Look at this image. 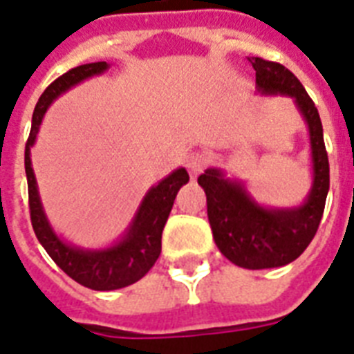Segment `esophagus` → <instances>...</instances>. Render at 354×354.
Listing matches in <instances>:
<instances>
[{
    "label": "esophagus",
    "mask_w": 354,
    "mask_h": 354,
    "mask_svg": "<svg viewBox=\"0 0 354 354\" xmlns=\"http://www.w3.org/2000/svg\"><path fill=\"white\" fill-rule=\"evenodd\" d=\"M207 163H209V156L205 154V152H202V150L191 152V154L187 156V161H185V165H187L191 176H198L200 172L207 167Z\"/></svg>",
    "instance_id": "1"
}]
</instances>
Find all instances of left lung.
<instances>
[{
	"mask_svg": "<svg viewBox=\"0 0 354 354\" xmlns=\"http://www.w3.org/2000/svg\"><path fill=\"white\" fill-rule=\"evenodd\" d=\"M255 69V84L263 95H288L305 118L313 150V187L299 207L272 209L259 205L241 182L224 176L221 169H207L198 183L207 196V218L222 255L248 270L277 268L296 261L318 232L329 193V158L324 128L297 77L283 64L248 58Z\"/></svg>",
	"mask_w": 354,
	"mask_h": 354,
	"instance_id": "1",
	"label": "left lung"
}]
</instances>
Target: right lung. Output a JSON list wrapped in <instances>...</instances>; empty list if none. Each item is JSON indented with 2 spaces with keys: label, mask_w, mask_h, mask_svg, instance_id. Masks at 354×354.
I'll list each match as a JSON object with an SVG mask.
<instances>
[{
  "label": "right lung",
  "mask_w": 354,
  "mask_h": 354,
  "mask_svg": "<svg viewBox=\"0 0 354 354\" xmlns=\"http://www.w3.org/2000/svg\"><path fill=\"white\" fill-rule=\"evenodd\" d=\"M108 68L110 66L106 62L77 66L47 86L46 91L36 102L32 127H30L29 139L25 145V174H27V187H29L30 224L36 233V239L49 253V257L71 279L82 286H88L91 290H118L122 286L132 285L154 266L161 253V233L172 209L174 198L180 187L189 182L187 171L176 169L169 176L163 178L158 185L150 187L121 241L104 250L75 248L64 242L53 232L51 224L41 207L38 185H36L35 172L30 165V147L35 145L41 119L46 115L47 108L51 106V102L58 95H62L64 91L73 88L75 84L90 79L93 75L104 73Z\"/></svg>",
  "instance_id": "right-lung-1"
}]
</instances>
